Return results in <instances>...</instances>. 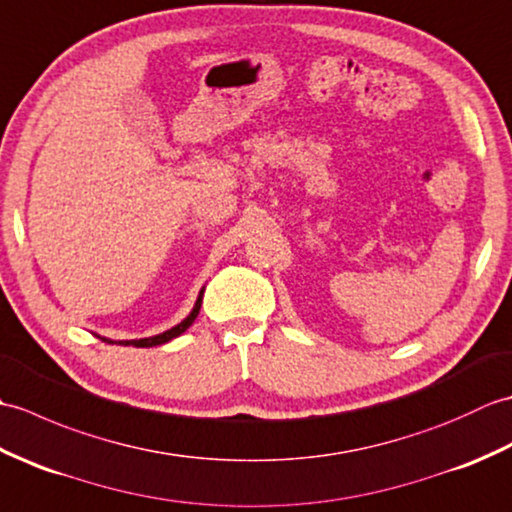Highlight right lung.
<instances>
[{
	"instance_id": "right-lung-1",
	"label": "right lung",
	"mask_w": 512,
	"mask_h": 512,
	"mask_svg": "<svg viewBox=\"0 0 512 512\" xmlns=\"http://www.w3.org/2000/svg\"><path fill=\"white\" fill-rule=\"evenodd\" d=\"M202 295H204V288L200 290V295H198V301H195V306H193V310H191V314L184 321H180L178 325H173L171 330H167V332H162V334H156V336H147V339H132V341H112V339H105V336H99L101 341H105V343H118V345H134V347H154V345H162V343H167V341H171V339H176V336H180L184 330H189V325L195 321V317H198L200 314V306H202Z\"/></svg>"
}]
</instances>
